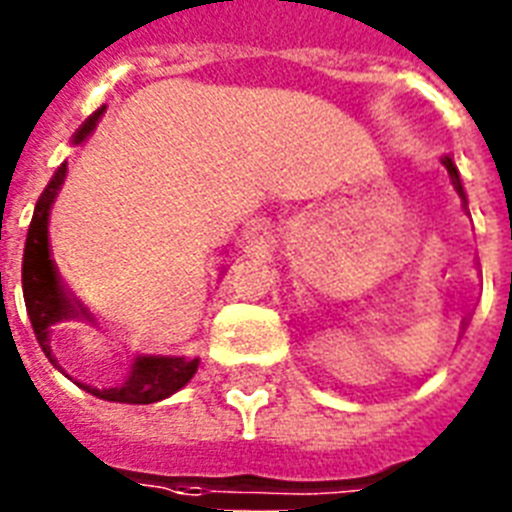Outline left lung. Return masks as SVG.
<instances>
[{"mask_svg": "<svg viewBox=\"0 0 512 512\" xmlns=\"http://www.w3.org/2000/svg\"><path fill=\"white\" fill-rule=\"evenodd\" d=\"M441 161H444V166H447V171H449V177H452V182H455L457 192H460V198H463V200H465V190H463V182H460V171H457L455 161H452V158H449V155H444V158H441Z\"/></svg>", "mask_w": 512, "mask_h": 512, "instance_id": "1", "label": "left lung"}]
</instances>
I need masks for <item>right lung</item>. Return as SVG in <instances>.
<instances>
[{
	"label": "right lung",
	"mask_w": 512,
	"mask_h": 512,
	"mask_svg": "<svg viewBox=\"0 0 512 512\" xmlns=\"http://www.w3.org/2000/svg\"><path fill=\"white\" fill-rule=\"evenodd\" d=\"M102 113H105V105L100 110H94L92 116L79 126V132L73 134V145L87 142V137L94 132V126H97ZM65 171H68V163H60L55 177L49 179V185L44 187V192L36 200L34 219H31L26 237V251H23V298H26L28 320L34 325L36 341H39L42 351L55 367L60 365H57L52 346H49L52 327L65 320L94 322L89 309H84L81 304L73 306L65 288L60 285L52 256H49V211H52V203L57 198V190L63 187ZM198 362L200 359L187 357H137L124 383H118L113 388H92L87 383H79V386L92 396L105 399V402L153 404L166 399V396L177 394L179 388L187 386L195 370H198Z\"/></svg>",
	"instance_id": "add662e5"
}]
</instances>
